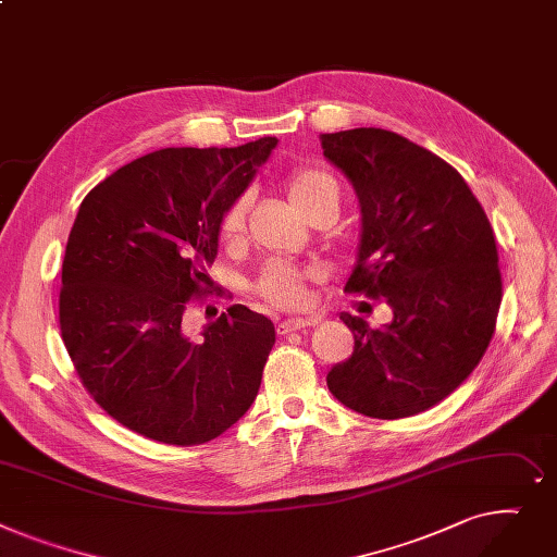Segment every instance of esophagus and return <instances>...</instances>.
I'll list each match as a JSON object with an SVG mask.
<instances>
[{"label":"esophagus","mask_w":557,"mask_h":557,"mask_svg":"<svg viewBox=\"0 0 557 557\" xmlns=\"http://www.w3.org/2000/svg\"><path fill=\"white\" fill-rule=\"evenodd\" d=\"M310 325H317V319H285L278 323L276 333L278 335H289V333H297L304 329H310Z\"/></svg>","instance_id":"obj_1"}]
</instances>
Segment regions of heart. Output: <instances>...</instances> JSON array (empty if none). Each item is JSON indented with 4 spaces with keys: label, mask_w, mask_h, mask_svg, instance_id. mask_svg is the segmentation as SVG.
<instances>
[{
    "label": "heart",
    "mask_w": 557,
    "mask_h": 557,
    "mask_svg": "<svg viewBox=\"0 0 557 557\" xmlns=\"http://www.w3.org/2000/svg\"><path fill=\"white\" fill-rule=\"evenodd\" d=\"M285 188L292 205L308 220L323 207H339V186L335 177L325 171L310 166L294 169L285 180ZM245 198H238L226 207V211L220 218V238L224 243H234L240 238L245 228ZM310 278V270L285 263V260H272V263H268L265 270L253 281V294L274 308L299 310L308 304Z\"/></svg>",
    "instance_id": "obj_1"
}]
</instances>
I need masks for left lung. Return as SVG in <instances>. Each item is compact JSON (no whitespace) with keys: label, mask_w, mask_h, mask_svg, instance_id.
<instances>
[{"label":"left lung","mask_w":557,"mask_h":557,"mask_svg":"<svg viewBox=\"0 0 557 557\" xmlns=\"http://www.w3.org/2000/svg\"><path fill=\"white\" fill-rule=\"evenodd\" d=\"M321 146L362 207L346 292L394 308L386 329L339 317L355 350L325 382L369 418L428 411L463 384L495 335L502 272L493 226L459 171L396 133L355 127L321 135Z\"/></svg>","instance_id":"8db88e82"}]
</instances>
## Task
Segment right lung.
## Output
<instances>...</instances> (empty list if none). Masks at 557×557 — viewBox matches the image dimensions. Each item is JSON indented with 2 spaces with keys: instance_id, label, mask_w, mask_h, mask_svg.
<instances>
[{
  "instance_id": "obj_1",
  "label": "right lung",
  "mask_w": 557,
  "mask_h": 557,
  "mask_svg": "<svg viewBox=\"0 0 557 557\" xmlns=\"http://www.w3.org/2000/svg\"><path fill=\"white\" fill-rule=\"evenodd\" d=\"M276 146L163 148L96 184L62 260L60 335L87 394L123 428L188 447L218 438L251 407L276 342L245 306L184 337L209 292L220 218Z\"/></svg>"
}]
</instances>
